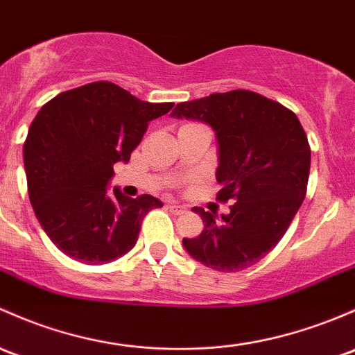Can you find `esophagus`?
<instances>
[{
	"label": "esophagus",
	"mask_w": 355,
	"mask_h": 355,
	"mask_svg": "<svg viewBox=\"0 0 355 355\" xmlns=\"http://www.w3.org/2000/svg\"><path fill=\"white\" fill-rule=\"evenodd\" d=\"M168 209H170V212H173V214H184V212L187 211V207L182 206V204H177V202L168 204Z\"/></svg>",
	"instance_id": "esophagus-1"
}]
</instances>
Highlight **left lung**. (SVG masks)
<instances>
[{
    "label": "left lung",
    "instance_id": "8db88e82",
    "mask_svg": "<svg viewBox=\"0 0 355 355\" xmlns=\"http://www.w3.org/2000/svg\"><path fill=\"white\" fill-rule=\"evenodd\" d=\"M171 115L211 125L218 139V200L230 214L193 207L204 221L199 236L184 238L197 262L219 272L252 267L281 241L303 204L311 149L300 119L250 89L212 93L177 103Z\"/></svg>",
    "mask_w": 355,
    "mask_h": 355
}]
</instances>
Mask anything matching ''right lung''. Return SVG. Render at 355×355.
<instances>
[{
	"label": "right lung",
	"instance_id": "right-lung-1",
	"mask_svg": "<svg viewBox=\"0 0 355 355\" xmlns=\"http://www.w3.org/2000/svg\"><path fill=\"white\" fill-rule=\"evenodd\" d=\"M173 103H149L110 81L68 89L47 102L24 144L28 197L40 226L62 253L100 266L136 245L141 223L162 200L107 190L114 165L128 163L149 121Z\"/></svg>",
	"mask_w": 355,
	"mask_h": 355
}]
</instances>
